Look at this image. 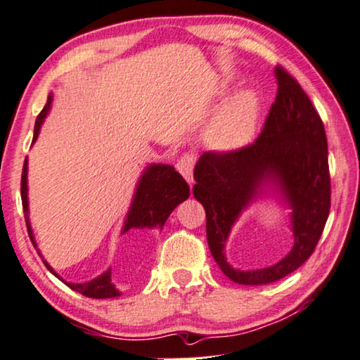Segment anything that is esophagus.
<instances>
[{"mask_svg":"<svg viewBox=\"0 0 360 360\" xmlns=\"http://www.w3.org/2000/svg\"><path fill=\"white\" fill-rule=\"evenodd\" d=\"M179 169V173L184 176L186 181L192 186L193 184V167H195V157L192 153H186L179 158L178 165H176Z\"/></svg>","mask_w":360,"mask_h":360,"instance_id":"34e87169","label":"esophagus"}]
</instances>
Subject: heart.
Here are the masks:
<instances>
[{
	"mask_svg": "<svg viewBox=\"0 0 360 360\" xmlns=\"http://www.w3.org/2000/svg\"><path fill=\"white\" fill-rule=\"evenodd\" d=\"M259 117V96L252 89H243L219 108L208 124L205 139L218 152L242 149L253 139Z\"/></svg>",
	"mask_w": 360,
	"mask_h": 360,
	"instance_id": "b5f03b06",
	"label": "heart"
}]
</instances>
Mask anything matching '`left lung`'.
Returning a JSON list of instances; mask_svg holds the SVG:
<instances>
[{"label": "left lung", "instance_id": "obj_1", "mask_svg": "<svg viewBox=\"0 0 360 360\" xmlns=\"http://www.w3.org/2000/svg\"><path fill=\"white\" fill-rule=\"evenodd\" d=\"M277 96L253 144L232 152H205L193 169V197L207 213V240L219 269L236 283L281 281L312 255L330 213L328 147L323 123L300 83L276 67ZM267 191L292 208L294 248L274 266L233 270L225 259L233 222Z\"/></svg>", "mask_w": 360, "mask_h": 360}]
</instances>
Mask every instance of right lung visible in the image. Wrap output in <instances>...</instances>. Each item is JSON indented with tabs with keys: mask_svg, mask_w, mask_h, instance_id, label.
I'll return each instance as SVG.
<instances>
[{
	"mask_svg": "<svg viewBox=\"0 0 360 360\" xmlns=\"http://www.w3.org/2000/svg\"><path fill=\"white\" fill-rule=\"evenodd\" d=\"M51 102H53V94L48 96L46 105L37 118L35 123V131H33V142L37 141L39 129H41V124L46 118ZM27 158L24 163V169H22V181H20V195H22V207H24V214H25V222H27V231L28 236H30L33 245H35V238H33V232L30 227V219H28V187H27ZM189 186L184 181V178L174 169L171 165H162V163H153L149 165L142 173L141 179L138 182V187H136L133 202H131L129 211L127 214V221H124L122 233L128 232L129 229H152V227H158L162 229L165 222H167L168 216L181 202H184L186 198H189ZM44 266L54 274V276L62 281V278L57 276L53 267H51L46 261L43 259ZM110 269L101 274L99 277L93 278V281L84 282V283H70L65 282L68 287L75 292L82 293L88 298H96V300H104V298H117L122 293L120 290L115 288V285L112 283L110 278ZM64 282V281H62Z\"/></svg>",
	"mask_w": 360,
	"mask_h": 360,
	"instance_id": "add662e5",
	"label": "right lung"
}]
</instances>
